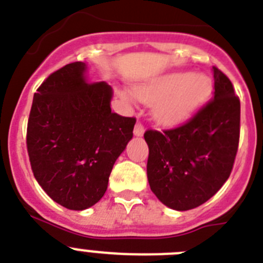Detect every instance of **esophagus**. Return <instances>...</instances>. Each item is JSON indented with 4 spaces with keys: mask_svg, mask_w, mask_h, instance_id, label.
<instances>
[{
    "mask_svg": "<svg viewBox=\"0 0 263 263\" xmlns=\"http://www.w3.org/2000/svg\"><path fill=\"white\" fill-rule=\"evenodd\" d=\"M143 133H144V126H143V124H142L141 121H138V122H137V124H136V126H134V136L141 137Z\"/></svg>",
    "mask_w": 263,
    "mask_h": 263,
    "instance_id": "obj_1",
    "label": "esophagus"
}]
</instances>
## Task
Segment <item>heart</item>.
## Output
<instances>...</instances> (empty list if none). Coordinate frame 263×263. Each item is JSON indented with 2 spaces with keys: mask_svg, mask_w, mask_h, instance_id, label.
Returning a JSON list of instances; mask_svg holds the SVG:
<instances>
[{
  "mask_svg": "<svg viewBox=\"0 0 263 263\" xmlns=\"http://www.w3.org/2000/svg\"><path fill=\"white\" fill-rule=\"evenodd\" d=\"M210 90L204 76L176 73L147 84L134 87L133 92L143 103H154L153 113L163 124L181 121L198 105Z\"/></svg>",
  "mask_w": 263,
  "mask_h": 263,
  "instance_id": "obj_1",
  "label": "heart"
}]
</instances>
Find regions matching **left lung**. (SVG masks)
Wrapping results in <instances>:
<instances>
[{
	"label": "left lung",
	"instance_id": "8db88e82",
	"mask_svg": "<svg viewBox=\"0 0 263 263\" xmlns=\"http://www.w3.org/2000/svg\"><path fill=\"white\" fill-rule=\"evenodd\" d=\"M214 98L184 124L148 129L147 179L159 201L173 210L201 206L231 175L240 139V99L233 84L213 67Z\"/></svg>",
	"mask_w": 263,
	"mask_h": 263
}]
</instances>
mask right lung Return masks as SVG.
I'll return each instance as SVG.
<instances>
[{"label":"right lung","instance_id":"right-lung-1","mask_svg":"<svg viewBox=\"0 0 263 263\" xmlns=\"http://www.w3.org/2000/svg\"><path fill=\"white\" fill-rule=\"evenodd\" d=\"M84 71L86 64L71 62L40 84L26 137L36 181L69 210H84L102 199L136 124V117L110 110L109 84L87 83Z\"/></svg>","mask_w":263,"mask_h":263}]
</instances>
